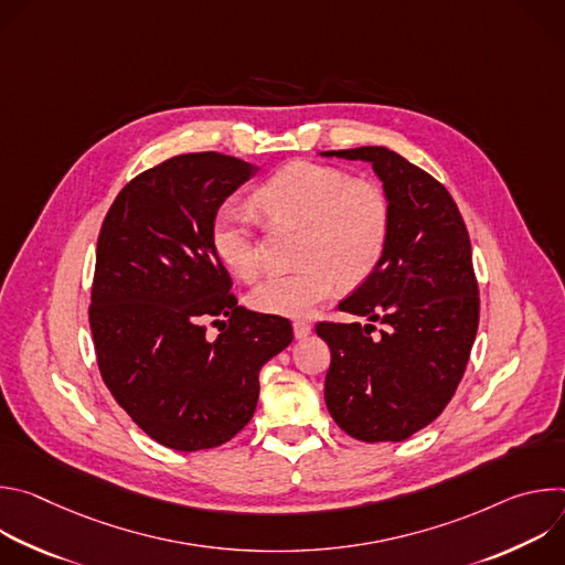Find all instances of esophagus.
I'll list each match as a JSON object with an SVG mask.
<instances>
[{
    "mask_svg": "<svg viewBox=\"0 0 565 565\" xmlns=\"http://www.w3.org/2000/svg\"><path fill=\"white\" fill-rule=\"evenodd\" d=\"M292 331H295L297 340H303V338L310 335V324H306V321L297 319V321H292Z\"/></svg>",
    "mask_w": 565,
    "mask_h": 565,
    "instance_id": "esophagus-1",
    "label": "esophagus"
}]
</instances>
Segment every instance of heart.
<instances>
[{
    "label": "heart",
    "instance_id": "obj_1",
    "mask_svg": "<svg viewBox=\"0 0 565 565\" xmlns=\"http://www.w3.org/2000/svg\"><path fill=\"white\" fill-rule=\"evenodd\" d=\"M270 223L299 225V262L290 273H270L248 295L250 308L266 315L303 317L331 297L338 281L355 286L380 264L391 232V203L384 190L344 170L295 160L262 183L253 196ZM218 262L236 277L259 270V248L248 214L221 207L210 225Z\"/></svg>",
    "mask_w": 565,
    "mask_h": 565
}]
</instances>
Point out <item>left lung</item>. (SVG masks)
<instances>
[{
  "mask_svg": "<svg viewBox=\"0 0 565 565\" xmlns=\"http://www.w3.org/2000/svg\"><path fill=\"white\" fill-rule=\"evenodd\" d=\"M366 160L391 203L377 268L340 310L380 321H319L331 349L324 397L333 420L362 443H399L436 420L469 362L478 331V284L465 221L431 174L386 147L321 151Z\"/></svg>",
  "mask_w": 565,
  "mask_h": 565,
  "instance_id": "obj_1",
  "label": "left lung"
}]
</instances>
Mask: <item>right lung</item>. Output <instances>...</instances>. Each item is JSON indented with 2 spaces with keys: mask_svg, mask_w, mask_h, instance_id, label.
Wrapping results in <instances>:
<instances>
[{
  "mask_svg": "<svg viewBox=\"0 0 565 565\" xmlns=\"http://www.w3.org/2000/svg\"><path fill=\"white\" fill-rule=\"evenodd\" d=\"M255 172L216 151L168 158L120 190L100 227L89 306L100 375L129 418L177 451L244 429L262 366L292 342L286 317L236 303L210 244L214 214ZM210 316L228 317L214 341Z\"/></svg>",
  "mask_w": 565,
  "mask_h": 565,
  "instance_id": "1",
  "label": "right lung"
}]
</instances>
